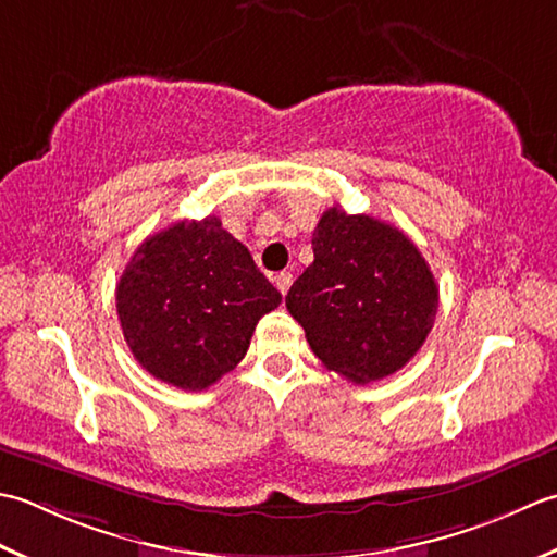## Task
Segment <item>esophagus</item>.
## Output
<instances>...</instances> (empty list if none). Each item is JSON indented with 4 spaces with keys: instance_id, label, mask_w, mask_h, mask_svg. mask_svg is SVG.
Returning a JSON list of instances; mask_svg holds the SVG:
<instances>
[{
    "instance_id": "34e87169",
    "label": "esophagus",
    "mask_w": 557,
    "mask_h": 557,
    "mask_svg": "<svg viewBox=\"0 0 557 557\" xmlns=\"http://www.w3.org/2000/svg\"><path fill=\"white\" fill-rule=\"evenodd\" d=\"M274 283H276V288L281 290V295H286L288 288H290V283H293V274H290V271H281V274L274 276Z\"/></svg>"
}]
</instances>
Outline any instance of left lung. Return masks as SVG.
Returning a JSON list of instances; mask_svg holds the SVG:
<instances>
[{"label":"left lung","mask_w":557,"mask_h":557,"mask_svg":"<svg viewBox=\"0 0 557 557\" xmlns=\"http://www.w3.org/2000/svg\"><path fill=\"white\" fill-rule=\"evenodd\" d=\"M312 252L286 295L312 354L356 384L401 370L421 350L440 302L418 247L389 223L332 207L312 233Z\"/></svg>","instance_id":"left-lung-1"}]
</instances>
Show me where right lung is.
<instances>
[{"label":"right lung","mask_w":557,"mask_h":557,"mask_svg":"<svg viewBox=\"0 0 557 557\" xmlns=\"http://www.w3.org/2000/svg\"><path fill=\"white\" fill-rule=\"evenodd\" d=\"M117 317L139 366L201 392L240 362L281 293L215 215L180 221L136 247L117 283Z\"/></svg>","instance_id":"obj_1"}]
</instances>
